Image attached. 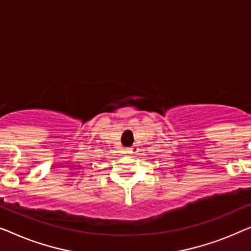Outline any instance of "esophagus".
I'll return each instance as SVG.
<instances>
[{
  "label": "esophagus",
  "mask_w": 251,
  "mask_h": 251,
  "mask_svg": "<svg viewBox=\"0 0 251 251\" xmlns=\"http://www.w3.org/2000/svg\"><path fill=\"white\" fill-rule=\"evenodd\" d=\"M136 151H137V149H136L135 147H129V148H127V149H126V152L128 153V154L136 153Z\"/></svg>",
  "instance_id": "1"
}]
</instances>
